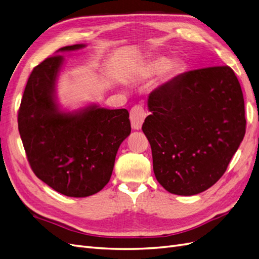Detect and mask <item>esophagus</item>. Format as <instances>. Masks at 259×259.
I'll use <instances>...</instances> for the list:
<instances>
[{"label":"esophagus","instance_id":"obj_1","mask_svg":"<svg viewBox=\"0 0 259 259\" xmlns=\"http://www.w3.org/2000/svg\"><path fill=\"white\" fill-rule=\"evenodd\" d=\"M146 117V112L144 110L143 106L136 105L131 109L130 112V119L132 123V127L134 130H140Z\"/></svg>","mask_w":259,"mask_h":259}]
</instances>
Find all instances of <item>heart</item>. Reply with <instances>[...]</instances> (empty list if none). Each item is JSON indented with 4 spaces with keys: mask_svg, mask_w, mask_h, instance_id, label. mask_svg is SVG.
<instances>
[{
    "mask_svg": "<svg viewBox=\"0 0 259 259\" xmlns=\"http://www.w3.org/2000/svg\"><path fill=\"white\" fill-rule=\"evenodd\" d=\"M169 66V60L165 57H159L156 58L155 60H153L150 65H149L148 68V74L149 75H156V74H160L162 72H164L166 70L167 68V72L168 73H173L174 72V67L173 66Z\"/></svg>",
    "mask_w": 259,
    "mask_h": 259,
    "instance_id": "heart-1",
    "label": "heart"
}]
</instances>
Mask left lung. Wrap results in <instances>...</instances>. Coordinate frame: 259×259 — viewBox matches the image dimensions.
Here are the masks:
<instances>
[{"instance_id": "left-lung-1", "label": "left lung", "mask_w": 259, "mask_h": 259, "mask_svg": "<svg viewBox=\"0 0 259 259\" xmlns=\"http://www.w3.org/2000/svg\"><path fill=\"white\" fill-rule=\"evenodd\" d=\"M148 108L143 132L164 189L193 195L218 182L245 135L244 98L233 70L179 74L150 93Z\"/></svg>"}]
</instances>
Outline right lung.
Masks as SVG:
<instances>
[{"instance_id": "1", "label": "right lung", "mask_w": 259, "mask_h": 259, "mask_svg": "<svg viewBox=\"0 0 259 259\" xmlns=\"http://www.w3.org/2000/svg\"><path fill=\"white\" fill-rule=\"evenodd\" d=\"M61 48L31 72L18 111V130L33 173L55 191L84 198L99 192L112 175L115 155L131 134L126 109L92 105L72 112L60 111L56 81L65 58Z\"/></svg>"}]
</instances>
